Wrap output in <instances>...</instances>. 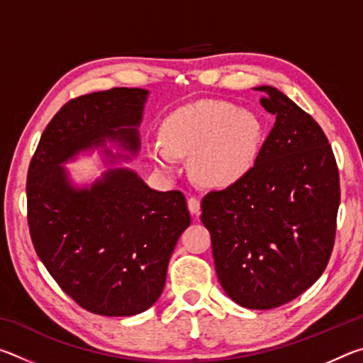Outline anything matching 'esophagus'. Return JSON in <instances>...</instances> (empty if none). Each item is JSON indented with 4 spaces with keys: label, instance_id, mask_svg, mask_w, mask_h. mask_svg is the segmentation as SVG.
<instances>
[{
    "label": "esophagus",
    "instance_id": "1",
    "mask_svg": "<svg viewBox=\"0 0 363 363\" xmlns=\"http://www.w3.org/2000/svg\"><path fill=\"white\" fill-rule=\"evenodd\" d=\"M187 206H189V211L194 214V216H199L200 213V200L196 199V196H190L187 200Z\"/></svg>",
    "mask_w": 363,
    "mask_h": 363
}]
</instances>
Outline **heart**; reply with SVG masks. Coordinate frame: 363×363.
I'll return each instance as SVG.
<instances>
[{
  "label": "heart",
  "mask_w": 363,
  "mask_h": 363,
  "mask_svg": "<svg viewBox=\"0 0 363 363\" xmlns=\"http://www.w3.org/2000/svg\"><path fill=\"white\" fill-rule=\"evenodd\" d=\"M262 126L255 113L223 101H199L177 108L162 126L163 143L150 145V158L164 173H176L177 157H190L196 181L229 187L256 162Z\"/></svg>",
  "instance_id": "b5f03b06"
}]
</instances>
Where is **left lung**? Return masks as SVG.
I'll use <instances>...</instances> for the list:
<instances>
[{
	"mask_svg": "<svg viewBox=\"0 0 363 363\" xmlns=\"http://www.w3.org/2000/svg\"><path fill=\"white\" fill-rule=\"evenodd\" d=\"M274 128L242 181L201 200L220 286L274 309L315 284L333 251L340 173L318 123L272 86L256 88Z\"/></svg>",
	"mask_w": 363,
	"mask_h": 363,
	"instance_id": "left-lung-1",
	"label": "left lung"
}]
</instances>
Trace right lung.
Masks as SVG:
<instances>
[{"mask_svg":"<svg viewBox=\"0 0 363 363\" xmlns=\"http://www.w3.org/2000/svg\"><path fill=\"white\" fill-rule=\"evenodd\" d=\"M147 94L113 88L69 101L49 121L28 167L27 219L36 255L57 285L97 315L149 309L190 225L179 190L158 192L128 168H110L91 187L77 189L60 167L106 140L136 155Z\"/></svg>","mask_w":363,"mask_h":363,"instance_id":"obj_1","label":"right lung"}]
</instances>
